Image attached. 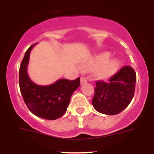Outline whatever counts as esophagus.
<instances>
[{
  "label": "esophagus",
  "mask_w": 154,
  "mask_h": 154,
  "mask_svg": "<svg viewBox=\"0 0 154 154\" xmlns=\"http://www.w3.org/2000/svg\"><path fill=\"white\" fill-rule=\"evenodd\" d=\"M81 84H85L87 82V79L86 78H84V77H82L81 78Z\"/></svg>",
  "instance_id": "1"
}]
</instances>
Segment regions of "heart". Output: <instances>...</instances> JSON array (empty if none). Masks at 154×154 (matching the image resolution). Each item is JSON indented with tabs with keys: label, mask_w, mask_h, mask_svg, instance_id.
Returning <instances> with one entry per match:
<instances>
[{
	"label": "heart",
	"mask_w": 154,
	"mask_h": 154,
	"mask_svg": "<svg viewBox=\"0 0 154 154\" xmlns=\"http://www.w3.org/2000/svg\"><path fill=\"white\" fill-rule=\"evenodd\" d=\"M108 52H104L94 57L84 66V69L88 72L96 71V76L99 79H107L117 71L119 62L116 58H109Z\"/></svg>",
	"instance_id": "obj_1"
}]
</instances>
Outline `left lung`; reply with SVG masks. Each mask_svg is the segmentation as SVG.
<instances>
[{
	"mask_svg": "<svg viewBox=\"0 0 154 154\" xmlns=\"http://www.w3.org/2000/svg\"><path fill=\"white\" fill-rule=\"evenodd\" d=\"M136 79L134 69L125 66L107 82H96L92 100L94 109L106 115H116L122 112L133 99Z\"/></svg>",
	"mask_w": 154,
	"mask_h": 154,
	"instance_id": "obj_1",
	"label": "left lung"
}]
</instances>
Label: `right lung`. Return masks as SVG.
I'll list each match as a JSON object with an SVG mask.
<instances>
[{
  "mask_svg": "<svg viewBox=\"0 0 154 154\" xmlns=\"http://www.w3.org/2000/svg\"><path fill=\"white\" fill-rule=\"evenodd\" d=\"M36 44V43H35ZM35 44L24 54L19 69V86L24 101L34 115L49 120L61 117L67 110L71 96L80 85V78L58 79L48 85H38L28 75L30 53Z\"/></svg>",
  "mask_w": 154,
  "mask_h": 154,
  "instance_id": "1",
  "label": "right lung"
}]
</instances>
